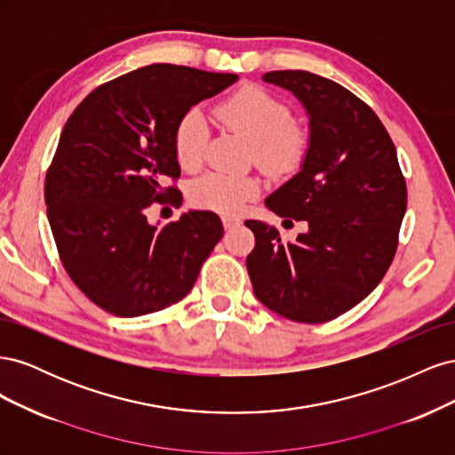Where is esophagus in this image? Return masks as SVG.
Here are the masks:
<instances>
[{
    "instance_id": "esophagus-1",
    "label": "esophagus",
    "mask_w": 455,
    "mask_h": 455,
    "mask_svg": "<svg viewBox=\"0 0 455 455\" xmlns=\"http://www.w3.org/2000/svg\"><path fill=\"white\" fill-rule=\"evenodd\" d=\"M222 224L226 229H233L241 224V218L237 216H222Z\"/></svg>"
}]
</instances>
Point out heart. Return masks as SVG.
<instances>
[{"label": "heart", "mask_w": 455, "mask_h": 455, "mask_svg": "<svg viewBox=\"0 0 455 455\" xmlns=\"http://www.w3.org/2000/svg\"><path fill=\"white\" fill-rule=\"evenodd\" d=\"M216 119L252 144L259 169L283 176L294 172L307 151V134L292 125L291 109L259 87H243L214 108ZM174 156L186 171L197 169L209 142V127L199 112H188L174 129ZM259 194L256 178L206 172L189 186V201L204 211L231 214Z\"/></svg>", "instance_id": "obj_1"}]
</instances>
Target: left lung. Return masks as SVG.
<instances>
[{
	"label": "left lung",
	"mask_w": 455,
	"mask_h": 455,
	"mask_svg": "<svg viewBox=\"0 0 455 455\" xmlns=\"http://www.w3.org/2000/svg\"><path fill=\"white\" fill-rule=\"evenodd\" d=\"M292 92L309 119L299 171L266 197L307 231L283 243L279 229L246 220L256 244L246 258L256 298L286 319L326 323L363 301L389 269L406 212V182L378 116L334 81L304 70L261 76Z\"/></svg>",
	"instance_id": "8db88e82"
}]
</instances>
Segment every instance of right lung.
<instances>
[{"instance_id": "add662e5", "label": "right lung", "mask_w": 455, "mask_h": 455, "mask_svg": "<svg viewBox=\"0 0 455 455\" xmlns=\"http://www.w3.org/2000/svg\"><path fill=\"white\" fill-rule=\"evenodd\" d=\"M235 74L149 64L94 89L68 119L47 172L45 204L64 269L96 306L117 316L180 301L222 239L211 211L151 226L146 209L174 195L180 176L174 129L196 104L235 84Z\"/></svg>"}]
</instances>
